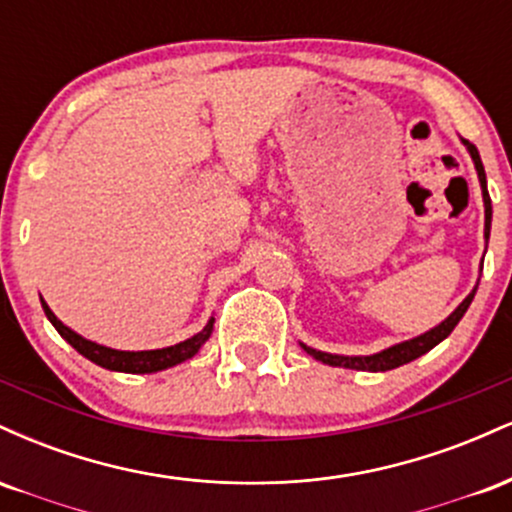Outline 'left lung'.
Listing matches in <instances>:
<instances>
[{
  "label": "left lung",
  "instance_id": "8db88e82",
  "mask_svg": "<svg viewBox=\"0 0 512 512\" xmlns=\"http://www.w3.org/2000/svg\"><path fill=\"white\" fill-rule=\"evenodd\" d=\"M462 144L467 146L469 156H472L474 161V168H477V175H479V185H481V197H484V238L486 243H489V236H491V197H489V190H486V173H484V163H481V156L477 151V146L472 142H467V139H462ZM479 286V284H477ZM477 286H474V291L469 293L464 301L457 305L452 313L445 317L440 325L433 327V330H428L424 334H419V337L414 339H407V342H399L395 346H387V349L378 351V354H370V356H339V354H327V351H317L313 346L303 344V351L305 354H310L315 358V361H322L327 363V366H337V368H351V370H370V373H385V370H392V368H399L404 366V363L414 361V358L424 356L426 351H431L433 346H438L443 342L448 334L455 330L457 322L462 320V315L467 313L469 303L474 301V293H477Z\"/></svg>",
  "mask_w": 512,
  "mask_h": 512
}]
</instances>
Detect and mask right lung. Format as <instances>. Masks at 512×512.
I'll return each mask as SVG.
<instances>
[{"instance_id":"right-lung-1","label":"right lung","mask_w":512,"mask_h":512,"mask_svg":"<svg viewBox=\"0 0 512 512\" xmlns=\"http://www.w3.org/2000/svg\"><path fill=\"white\" fill-rule=\"evenodd\" d=\"M40 303H43L45 315H48L52 327L60 332L64 342L72 344L81 356H86L88 361H93L96 366L117 370V373H158V370L178 366V363L195 356L204 346V342L211 337V330H214V317H209V322L204 325L202 332H197L195 337L185 339V342L180 344L166 346V349H151V351H120V349H110V346L96 344L91 342V339L81 337V334H76L72 327L64 325L60 317L52 313L50 305L45 303L43 298H40Z\"/></svg>"}]
</instances>
